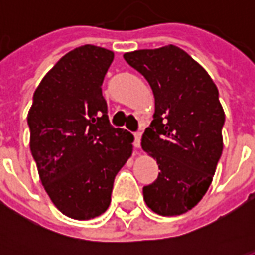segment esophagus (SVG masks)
<instances>
[{
    "instance_id": "1",
    "label": "esophagus",
    "mask_w": 255,
    "mask_h": 255,
    "mask_svg": "<svg viewBox=\"0 0 255 255\" xmlns=\"http://www.w3.org/2000/svg\"><path fill=\"white\" fill-rule=\"evenodd\" d=\"M140 139H142V132H136L135 133V142H133V146L139 149V146H140Z\"/></svg>"
}]
</instances>
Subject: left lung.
<instances>
[{
	"mask_svg": "<svg viewBox=\"0 0 255 255\" xmlns=\"http://www.w3.org/2000/svg\"><path fill=\"white\" fill-rule=\"evenodd\" d=\"M124 60L149 82L154 115L142 149L160 169L143 187L154 213L179 216L208 191L223 153L224 109L219 90L194 58L175 45L124 53Z\"/></svg>",
	"mask_w": 255,
	"mask_h": 255,
	"instance_id": "left-lung-1",
	"label": "left lung"
}]
</instances>
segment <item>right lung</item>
<instances>
[{"mask_svg":"<svg viewBox=\"0 0 255 255\" xmlns=\"http://www.w3.org/2000/svg\"><path fill=\"white\" fill-rule=\"evenodd\" d=\"M113 57L94 45L67 53L36 87L27 116L42 184L75 220L109 208L115 177L132 154L133 136L112 127L101 89Z\"/></svg>","mask_w":255,"mask_h":255,"instance_id":"right-lung-1","label":"right lung"}]
</instances>
